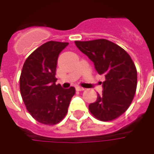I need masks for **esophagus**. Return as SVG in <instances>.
I'll return each instance as SVG.
<instances>
[{"instance_id": "34e87169", "label": "esophagus", "mask_w": 154, "mask_h": 154, "mask_svg": "<svg viewBox=\"0 0 154 154\" xmlns=\"http://www.w3.org/2000/svg\"><path fill=\"white\" fill-rule=\"evenodd\" d=\"M76 89H77V91H84L85 90V89H84L83 87H77V88H76Z\"/></svg>"}]
</instances>
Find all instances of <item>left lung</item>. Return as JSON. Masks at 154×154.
<instances>
[{"label": "left lung", "instance_id": "1", "mask_svg": "<svg viewBox=\"0 0 154 154\" xmlns=\"http://www.w3.org/2000/svg\"><path fill=\"white\" fill-rule=\"evenodd\" d=\"M78 49L94 63L106 81L102 95L89 105L97 119L109 121L125 113L132 102L137 87V70L131 57L119 45L106 39L76 41Z\"/></svg>", "mask_w": 154, "mask_h": 154}]
</instances>
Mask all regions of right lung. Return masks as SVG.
I'll return each mask as SVG.
<instances>
[{
  "label": "right lung",
  "mask_w": 154,
  "mask_h": 154,
  "mask_svg": "<svg viewBox=\"0 0 154 154\" xmlns=\"http://www.w3.org/2000/svg\"><path fill=\"white\" fill-rule=\"evenodd\" d=\"M68 43L49 41L35 49L25 60L20 78V89L27 110L37 121L56 125L67 112L75 88L56 85L58 55Z\"/></svg>",
  "instance_id": "obj_1"
}]
</instances>
